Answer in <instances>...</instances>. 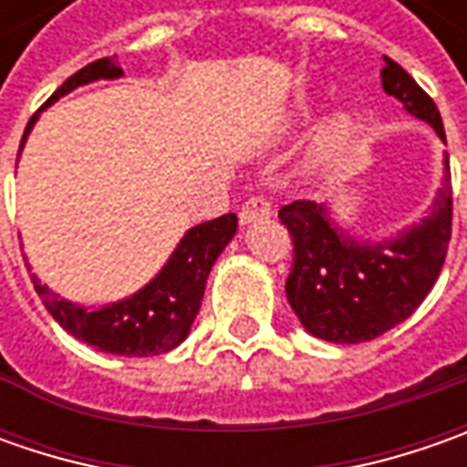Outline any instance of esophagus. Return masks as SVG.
<instances>
[{
	"label": "esophagus",
	"mask_w": 467,
	"mask_h": 467,
	"mask_svg": "<svg viewBox=\"0 0 467 467\" xmlns=\"http://www.w3.org/2000/svg\"><path fill=\"white\" fill-rule=\"evenodd\" d=\"M270 213H273V207L265 197H249L242 205L239 221H242V225H249L254 221H262V218H270Z\"/></svg>",
	"instance_id": "obj_1"
}]
</instances>
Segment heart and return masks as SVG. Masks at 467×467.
I'll return each instance as SVG.
<instances>
[{
  "mask_svg": "<svg viewBox=\"0 0 467 467\" xmlns=\"http://www.w3.org/2000/svg\"><path fill=\"white\" fill-rule=\"evenodd\" d=\"M353 135H356V121L348 114H340V117H335L330 121V127L325 132V140H322V148H327V150L343 148Z\"/></svg>",
  "mask_w": 467,
  "mask_h": 467,
  "instance_id": "b5f03b06",
  "label": "heart"
}]
</instances>
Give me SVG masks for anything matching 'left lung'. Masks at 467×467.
Segmentation results:
<instances>
[{
	"label": "left lung",
	"mask_w": 467,
	"mask_h": 467,
	"mask_svg": "<svg viewBox=\"0 0 467 467\" xmlns=\"http://www.w3.org/2000/svg\"><path fill=\"white\" fill-rule=\"evenodd\" d=\"M382 88L444 142L434 100L389 57L382 67ZM441 166L440 189L421 218L379 239L358 236L327 202L280 207V223L294 236V267L285 280V296L309 335L340 346L367 343L398 327L429 296L452 231L447 153Z\"/></svg>",
	"instance_id": "left-lung-1"
}]
</instances>
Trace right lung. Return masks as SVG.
I'll return each mask as SVG.
<instances>
[{"label": "right lung", "mask_w": 467, "mask_h": 467, "mask_svg": "<svg viewBox=\"0 0 467 467\" xmlns=\"http://www.w3.org/2000/svg\"><path fill=\"white\" fill-rule=\"evenodd\" d=\"M124 69L117 64V57L99 59L82 67L62 88L46 100L44 109L54 106L57 100L78 90L82 85L99 80H119ZM41 109V111H44ZM41 111L27 121L26 135L20 142V153L26 148L27 135L33 132ZM239 228V218L234 213L221 215L215 221L192 225L179 239L176 249L163 262V267L148 280L135 294L103 304V306H82L69 298L59 296L41 278L33 275V285L38 296L44 298L48 314L62 325L64 330L82 343L114 353V356H161L187 340L189 330L202 306L207 275L215 260L221 257L225 246L231 244ZM30 267V262H26Z\"/></svg>", "instance_id": "1"}]
</instances>
